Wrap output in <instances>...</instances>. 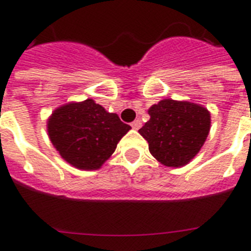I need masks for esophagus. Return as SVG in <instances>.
Listing matches in <instances>:
<instances>
[{"instance_id":"esophagus-1","label":"esophagus","mask_w":251,"mask_h":251,"mask_svg":"<svg viewBox=\"0 0 251 251\" xmlns=\"http://www.w3.org/2000/svg\"><path fill=\"white\" fill-rule=\"evenodd\" d=\"M141 126H142L141 120H135V121L131 122V127H133V129L138 130V129H139V127H141Z\"/></svg>"}]
</instances>
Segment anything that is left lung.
Returning <instances> with one entry per match:
<instances>
[{"instance_id":"obj_1","label":"left lung","mask_w":251,"mask_h":251,"mask_svg":"<svg viewBox=\"0 0 251 251\" xmlns=\"http://www.w3.org/2000/svg\"><path fill=\"white\" fill-rule=\"evenodd\" d=\"M149 114L139 134L149 142L151 155L167 167L186 165L210 133V112L199 104L164 99L151 106Z\"/></svg>"}]
</instances>
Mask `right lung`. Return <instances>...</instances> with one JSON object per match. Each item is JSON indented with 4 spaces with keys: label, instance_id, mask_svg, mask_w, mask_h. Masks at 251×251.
<instances>
[{
    "label": "right lung",
    "instance_id": "1",
    "mask_svg": "<svg viewBox=\"0 0 251 251\" xmlns=\"http://www.w3.org/2000/svg\"><path fill=\"white\" fill-rule=\"evenodd\" d=\"M48 135L54 149L78 169H99L131 127L100 104L87 99L57 108L49 117Z\"/></svg>",
    "mask_w": 251,
    "mask_h": 251
}]
</instances>
